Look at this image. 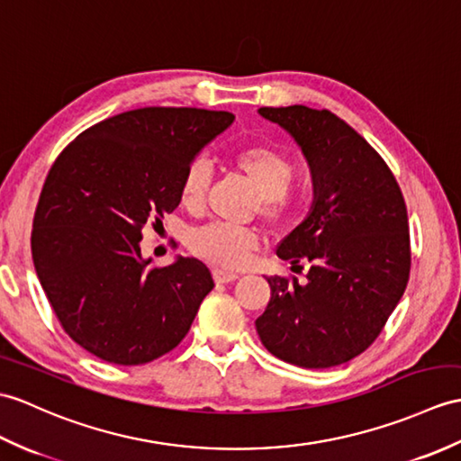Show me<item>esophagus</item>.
I'll return each mask as SVG.
<instances>
[{
	"label": "esophagus",
	"instance_id": "obj_1",
	"mask_svg": "<svg viewBox=\"0 0 461 461\" xmlns=\"http://www.w3.org/2000/svg\"><path fill=\"white\" fill-rule=\"evenodd\" d=\"M235 279H240L238 273H231V271H223V269H213V281L220 283V285H226L231 283Z\"/></svg>",
	"mask_w": 461,
	"mask_h": 461
}]
</instances>
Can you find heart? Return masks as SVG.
<instances>
[{"instance_id": "1", "label": "heart", "mask_w": 461, "mask_h": 461, "mask_svg": "<svg viewBox=\"0 0 461 461\" xmlns=\"http://www.w3.org/2000/svg\"><path fill=\"white\" fill-rule=\"evenodd\" d=\"M235 168L248 176L259 194L261 213L271 220L291 218L301 204V196L291 182L296 173L294 160L281 149L269 145H249L233 155ZM210 168L204 160H192L180 180V202L188 210L204 206L210 188ZM259 248V235L248 228L230 223H210L190 235V249L202 259L226 269H238L251 259Z\"/></svg>"}]
</instances>
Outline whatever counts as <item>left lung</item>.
Wrapping results in <instances>:
<instances>
[{"mask_svg":"<svg viewBox=\"0 0 461 461\" xmlns=\"http://www.w3.org/2000/svg\"><path fill=\"white\" fill-rule=\"evenodd\" d=\"M294 137L314 202L276 255L308 265L306 283L267 276L271 301L255 320L275 357L306 369L341 366L381 334L409 283L411 235L402 192L381 155L328 110L259 108Z\"/></svg>","mask_w":461,"mask_h":461,"instance_id":"8db88e82","label":"left lung"}]
</instances>
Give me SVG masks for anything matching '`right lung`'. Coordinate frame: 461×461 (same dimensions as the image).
<instances>
[{
  "instance_id": "1",
  "label": "right lung",
  "mask_w": 461,
  "mask_h": 461,
  "mask_svg": "<svg viewBox=\"0 0 461 461\" xmlns=\"http://www.w3.org/2000/svg\"><path fill=\"white\" fill-rule=\"evenodd\" d=\"M233 123L230 112L141 108L82 131L50 167L35 210V271L64 331L117 366L175 349L213 288L194 257L151 267L147 223L180 204L186 167Z\"/></svg>"
}]
</instances>
